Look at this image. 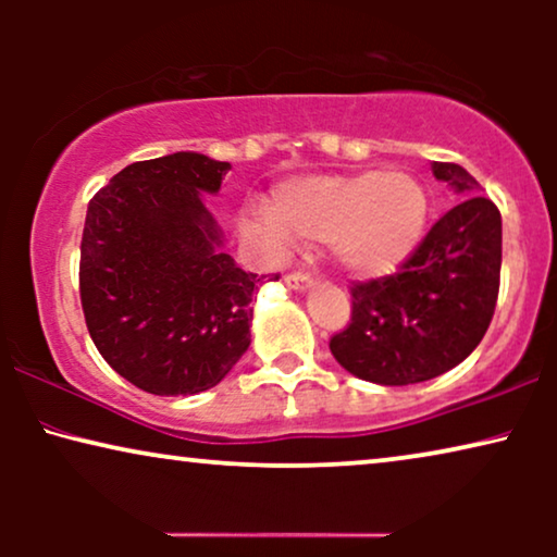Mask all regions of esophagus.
Masks as SVG:
<instances>
[{
    "instance_id": "esophagus-1",
    "label": "esophagus",
    "mask_w": 557,
    "mask_h": 557,
    "mask_svg": "<svg viewBox=\"0 0 557 557\" xmlns=\"http://www.w3.org/2000/svg\"><path fill=\"white\" fill-rule=\"evenodd\" d=\"M284 284L288 288H294V292H307V288L314 284V278H311L309 273H304V271H292V273H286V276H284Z\"/></svg>"
}]
</instances>
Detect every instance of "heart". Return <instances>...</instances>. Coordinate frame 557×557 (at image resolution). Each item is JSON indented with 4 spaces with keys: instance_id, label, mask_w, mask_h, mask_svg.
I'll return each instance as SVG.
<instances>
[{
    "instance_id": "heart-1",
    "label": "heart",
    "mask_w": 557,
    "mask_h": 557,
    "mask_svg": "<svg viewBox=\"0 0 557 557\" xmlns=\"http://www.w3.org/2000/svg\"><path fill=\"white\" fill-rule=\"evenodd\" d=\"M429 223V195L408 172L317 174L281 185L271 208H243L246 235L281 248L288 240L326 243L352 276H387L413 256Z\"/></svg>"
}]
</instances>
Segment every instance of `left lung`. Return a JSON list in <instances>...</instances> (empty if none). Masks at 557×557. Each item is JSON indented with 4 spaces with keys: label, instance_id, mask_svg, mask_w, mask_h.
Wrapping results in <instances>:
<instances>
[{
    "label": "left lung",
    "instance_id": "obj_1",
    "mask_svg": "<svg viewBox=\"0 0 557 557\" xmlns=\"http://www.w3.org/2000/svg\"><path fill=\"white\" fill-rule=\"evenodd\" d=\"M433 177L461 200L398 273L352 284V319L330 339L342 368L377 385H413L467 360L490 330L499 294L502 215L459 164Z\"/></svg>",
    "mask_w": 557,
    "mask_h": 557
}]
</instances>
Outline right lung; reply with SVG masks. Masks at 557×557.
Masks as SVG:
<instances>
[{
	"label": "right lung",
	"mask_w": 557,
	"mask_h": 557,
	"mask_svg": "<svg viewBox=\"0 0 557 557\" xmlns=\"http://www.w3.org/2000/svg\"><path fill=\"white\" fill-rule=\"evenodd\" d=\"M227 170V162L177 151L124 166L88 202L86 326L103 360L151 395L210 391L250 345V301L265 276L225 253L202 200Z\"/></svg>",
	"instance_id": "1"
}]
</instances>
